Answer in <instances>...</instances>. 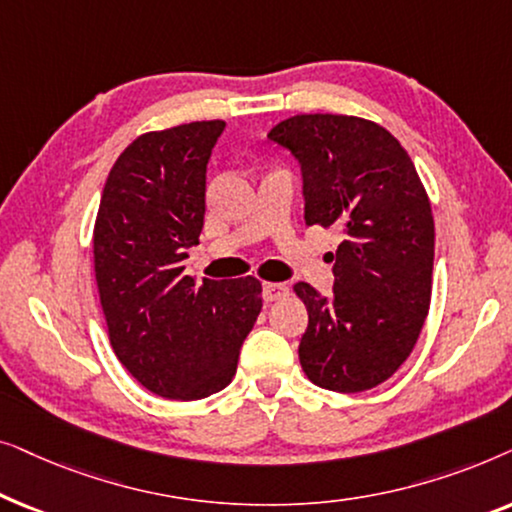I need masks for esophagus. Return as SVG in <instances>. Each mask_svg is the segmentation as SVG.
I'll return each instance as SVG.
<instances>
[{
	"instance_id": "1",
	"label": "esophagus",
	"mask_w": 512,
	"mask_h": 512,
	"mask_svg": "<svg viewBox=\"0 0 512 512\" xmlns=\"http://www.w3.org/2000/svg\"><path fill=\"white\" fill-rule=\"evenodd\" d=\"M286 293H289V286L282 284V282H265L263 284V298L272 303V300H279L284 298Z\"/></svg>"
}]
</instances>
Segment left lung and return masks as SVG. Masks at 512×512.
<instances>
[{"instance_id":"1","label":"left lung","mask_w":512,"mask_h":512,"mask_svg":"<svg viewBox=\"0 0 512 512\" xmlns=\"http://www.w3.org/2000/svg\"><path fill=\"white\" fill-rule=\"evenodd\" d=\"M268 139L298 160L307 226L342 233L333 296L293 286L310 317L300 366L321 389H373L408 359L429 314L436 233L422 181L398 139L366 118L300 114Z\"/></svg>"}]
</instances>
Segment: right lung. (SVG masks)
I'll return each mask as SVG.
<instances>
[{
  "label": "right lung",
  "mask_w": 512,
  "mask_h": 512,
  "mask_svg": "<svg viewBox=\"0 0 512 512\" xmlns=\"http://www.w3.org/2000/svg\"><path fill=\"white\" fill-rule=\"evenodd\" d=\"M223 121L146 132L111 167L93 254L111 347L153 394L198 401L233 380L263 307L261 282L188 277L205 221L207 163Z\"/></svg>",
  "instance_id": "add662e5"
}]
</instances>
